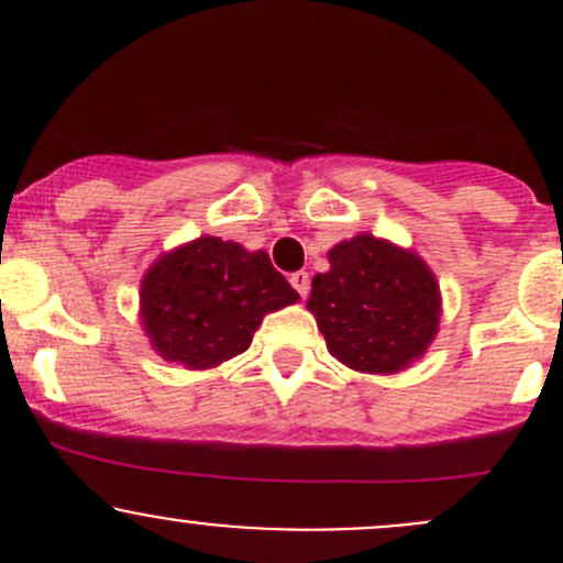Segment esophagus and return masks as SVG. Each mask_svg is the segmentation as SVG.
<instances>
[{"instance_id": "1", "label": "esophagus", "mask_w": 563, "mask_h": 563, "mask_svg": "<svg viewBox=\"0 0 563 563\" xmlns=\"http://www.w3.org/2000/svg\"><path fill=\"white\" fill-rule=\"evenodd\" d=\"M291 286H294V291L299 294V297H308V291H310V275L308 272H294L291 275Z\"/></svg>"}]
</instances>
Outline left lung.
<instances>
[{
	"label": "left lung",
	"instance_id": "obj_1",
	"mask_svg": "<svg viewBox=\"0 0 563 563\" xmlns=\"http://www.w3.org/2000/svg\"><path fill=\"white\" fill-rule=\"evenodd\" d=\"M308 308L343 365L397 373L439 332L441 297L419 255L360 234L329 250V272L313 277Z\"/></svg>",
	"mask_w": 563,
	"mask_h": 563
}]
</instances>
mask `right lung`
Instances as JSON below:
<instances>
[{
  "instance_id": "right-lung-1",
  "label": "right lung",
  "mask_w": 563,
  "mask_h": 563,
  "mask_svg": "<svg viewBox=\"0 0 563 563\" xmlns=\"http://www.w3.org/2000/svg\"><path fill=\"white\" fill-rule=\"evenodd\" d=\"M297 299L264 250L201 236L146 272L141 318L163 360L203 371L247 351L264 316Z\"/></svg>"
}]
</instances>
